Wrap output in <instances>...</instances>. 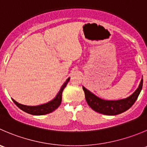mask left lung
Returning a JSON list of instances; mask_svg holds the SVG:
<instances>
[{
  "label": "left lung",
  "instance_id": "obj_1",
  "mask_svg": "<svg viewBox=\"0 0 147 147\" xmlns=\"http://www.w3.org/2000/svg\"><path fill=\"white\" fill-rule=\"evenodd\" d=\"M143 86V79H142L139 88L131 95L127 98L119 100H105L95 96L88 89L82 87L85 95V100L89 106L98 113L108 116H115L123 113L131 108L137 100Z\"/></svg>",
  "mask_w": 147,
  "mask_h": 147
}]
</instances>
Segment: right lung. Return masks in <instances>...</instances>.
Segmentation results:
<instances>
[{"instance_id":"1","label":"right lung","mask_w":147,"mask_h":147,"mask_svg":"<svg viewBox=\"0 0 147 147\" xmlns=\"http://www.w3.org/2000/svg\"><path fill=\"white\" fill-rule=\"evenodd\" d=\"M69 81V78H68V79L65 81V83L63 84V85H62V88H61L60 90L58 92V94L57 95L56 98H55V99L52 100L50 102H47V103L43 104V105H37V106H28V105H22V104L18 103L16 101L14 100L13 99L12 100L14 102V103H15L20 109L24 111L26 113H28L31 115H36V116L47 114V113L53 112L54 111H55V110L60 105L61 102H62V92H63L64 89H65V88L66 87L67 84L68 83Z\"/></svg>"}]
</instances>
